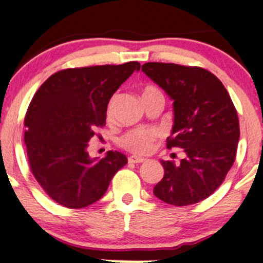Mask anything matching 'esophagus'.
<instances>
[{
    "mask_svg": "<svg viewBox=\"0 0 263 263\" xmlns=\"http://www.w3.org/2000/svg\"><path fill=\"white\" fill-rule=\"evenodd\" d=\"M143 161H145L144 158H139V156H136V155H132L128 158L129 164H141Z\"/></svg>",
    "mask_w": 263,
    "mask_h": 263,
    "instance_id": "obj_1",
    "label": "esophagus"
}]
</instances>
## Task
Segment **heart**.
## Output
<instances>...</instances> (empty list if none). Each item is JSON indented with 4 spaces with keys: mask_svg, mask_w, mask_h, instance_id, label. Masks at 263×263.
<instances>
[{
    "mask_svg": "<svg viewBox=\"0 0 263 263\" xmlns=\"http://www.w3.org/2000/svg\"><path fill=\"white\" fill-rule=\"evenodd\" d=\"M153 95H161V92L154 86H145L142 91V97H147V96ZM112 104H114V99H111L108 105V116L110 118L112 112ZM160 131L156 128H136L132 129L122 136L120 139L121 147L127 149L128 152L135 153V154L145 155L151 153L154 148V143L158 138H160Z\"/></svg>",
    "mask_w": 263,
    "mask_h": 263,
    "instance_id": "heart-1",
    "label": "heart"
}]
</instances>
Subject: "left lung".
I'll use <instances>...</instances> for the list:
<instances>
[{
  "label": "left lung",
  "mask_w": 263,
  "mask_h": 263,
  "mask_svg": "<svg viewBox=\"0 0 263 263\" xmlns=\"http://www.w3.org/2000/svg\"><path fill=\"white\" fill-rule=\"evenodd\" d=\"M142 71L174 102L167 148L185 153L177 165L161 160L164 177L154 195L175 206L204 200L220 187L237 154L240 131L233 102L220 80L198 66L152 62Z\"/></svg>",
  "instance_id": "left-lung-1"
}]
</instances>
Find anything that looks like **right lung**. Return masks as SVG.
<instances>
[{
    "mask_svg": "<svg viewBox=\"0 0 263 263\" xmlns=\"http://www.w3.org/2000/svg\"><path fill=\"white\" fill-rule=\"evenodd\" d=\"M138 62L65 69L46 80L35 93L24 120V142L36 181L55 202L81 209L105 194L114 175L127 164L120 152L98 160L88 142L105 125L112 95Z\"/></svg>",
    "mask_w": 263,
    "mask_h": 263,
    "instance_id": "1",
    "label": "right lung"
}]
</instances>
